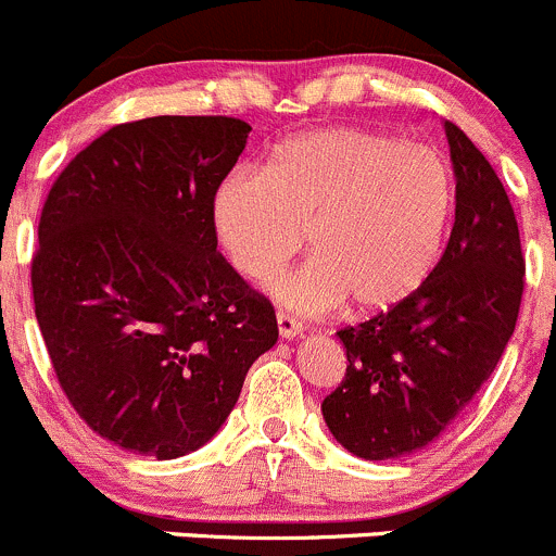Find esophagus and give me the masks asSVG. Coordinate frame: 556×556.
Wrapping results in <instances>:
<instances>
[{
    "instance_id": "esophagus-1",
    "label": "esophagus",
    "mask_w": 556,
    "mask_h": 556,
    "mask_svg": "<svg viewBox=\"0 0 556 556\" xmlns=\"http://www.w3.org/2000/svg\"><path fill=\"white\" fill-rule=\"evenodd\" d=\"M278 334L283 340H296V338H302V332H305V329H302V324L296 321L294 316H289V313H278Z\"/></svg>"
}]
</instances>
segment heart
Instances as JSON below:
<instances>
[{"label": "heart", "instance_id": "1", "mask_svg": "<svg viewBox=\"0 0 556 556\" xmlns=\"http://www.w3.org/2000/svg\"><path fill=\"white\" fill-rule=\"evenodd\" d=\"M454 213L446 159L367 126L283 142L267 169L238 167L213 194V227L245 278L265 280L302 245L311 260L273 286L280 305L324 313L397 307L435 270Z\"/></svg>", "mask_w": 556, "mask_h": 556}]
</instances>
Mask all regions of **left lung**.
Masks as SVG:
<instances>
[{
    "label": "left lung",
    "instance_id": "8db88e82",
    "mask_svg": "<svg viewBox=\"0 0 556 556\" xmlns=\"http://www.w3.org/2000/svg\"><path fill=\"white\" fill-rule=\"evenodd\" d=\"M457 207L446 251L416 294L340 329L345 378L321 414L354 457H408L430 446L476 397L516 329L525 256L497 173L452 121Z\"/></svg>",
    "mask_w": 556,
    "mask_h": 556
}]
</instances>
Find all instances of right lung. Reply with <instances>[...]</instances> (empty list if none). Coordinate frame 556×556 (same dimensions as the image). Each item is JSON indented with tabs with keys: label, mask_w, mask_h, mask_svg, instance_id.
<instances>
[{
	"label": "right lung",
	"mask_w": 556,
	"mask_h": 556,
	"mask_svg": "<svg viewBox=\"0 0 556 556\" xmlns=\"http://www.w3.org/2000/svg\"><path fill=\"white\" fill-rule=\"evenodd\" d=\"M251 126L156 115L64 167L31 260L35 316L80 419L126 452L205 446L278 340L276 311L216 254L213 194Z\"/></svg>",
	"instance_id": "obj_1"
}]
</instances>
